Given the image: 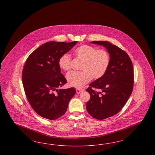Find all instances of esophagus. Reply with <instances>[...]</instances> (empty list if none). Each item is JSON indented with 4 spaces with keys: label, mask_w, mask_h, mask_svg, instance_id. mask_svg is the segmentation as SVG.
Instances as JSON below:
<instances>
[{
    "label": "esophagus",
    "mask_w": 155,
    "mask_h": 155,
    "mask_svg": "<svg viewBox=\"0 0 155 155\" xmlns=\"http://www.w3.org/2000/svg\"><path fill=\"white\" fill-rule=\"evenodd\" d=\"M83 91V89H76V92L77 94H80Z\"/></svg>",
    "instance_id": "1"
}]
</instances>
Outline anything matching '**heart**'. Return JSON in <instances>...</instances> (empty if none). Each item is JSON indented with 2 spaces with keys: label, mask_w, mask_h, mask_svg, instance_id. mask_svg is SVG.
Returning a JSON list of instances; mask_svg holds the SVG:
<instances>
[{
  "label": "heart",
  "mask_w": 155,
  "mask_h": 155,
  "mask_svg": "<svg viewBox=\"0 0 155 155\" xmlns=\"http://www.w3.org/2000/svg\"><path fill=\"white\" fill-rule=\"evenodd\" d=\"M75 56L83 61L81 72L71 71L67 74L66 78L70 86L81 88L91 80L102 78L107 72L110 64L109 53L103 49L88 45H82L74 50ZM60 68L68 71L71 67V59L69 54L64 53L59 59Z\"/></svg>",
  "instance_id": "obj_1"
}]
</instances>
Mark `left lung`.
Wrapping results in <instances>:
<instances>
[{"instance_id":"8db88e82","label":"left lung","mask_w":155,"mask_h":155,"mask_svg":"<svg viewBox=\"0 0 155 155\" xmlns=\"http://www.w3.org/2000/svg\"><path fill=\"white\" fill-rule=\"evenodd\" d=\"M102 45L110 56V64L104 75L89 84L90 94L86 108L94 118L103 120L116 114L125 105L133 92L134 70L128 54L107 41H92Z\"/></svg>"}]
</instances>
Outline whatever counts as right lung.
Here are the masks:
<instances>
[{
	"label": "right lung",
	"instance_id": "add662e5",
	"mask_svg": "<svg viewBox=\"0 0 155 155\" xmlns=\"http://www.w3.org/2000/svg\"><path fill=\"white\" fill-rule=\"evenodd\" d=\"M77 43H45L31 53L25 61L22 73L25 94L32 108L44 118L53 120L63 116L76 92L74 88H58L67 83L61 73L59 58Z\"/></svg>",
	"mask_w": 155,
	"mask_h": 155
}]
</instances>
